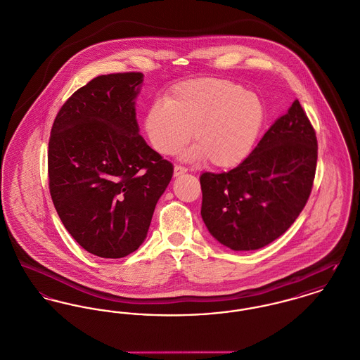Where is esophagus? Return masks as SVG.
Wrapping results in <instances>:
<instances>
[{"mask_svg":"<svg viewBox=\"0 0 360 360\" xmlns=\"http://www.w3.org/2000/svg\"><path fill=\"white\" fill-rule=\"evenodd\" d=\"M188 169L185 168V167L182 166H175L174 167V176H179V175H182V174H185Z\"/></svg>","mask_w":360,"mask_h":360,"instance_id":"34e87169","label":"esophagus"}]
</instances>
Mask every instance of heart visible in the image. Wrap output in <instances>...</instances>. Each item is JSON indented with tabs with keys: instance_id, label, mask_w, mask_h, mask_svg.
<instances>
[{
	"instance_id": "heart-1",
	"label": "heart",
	"mask_w": 360,
	"mask_h": 360,
	"mask_svg": "<svg viewBox=\"0 0 360 360\" xmlns=\"http://www.w3.org/2000/svg\"><path fill=\"white\" fill-rule=\"evenodd\" d=\"M260 100L237 83L200 78L176 84L166 103H155L145 116V131L156 152L171 156L191 139V159L218 168L238 166L250 152L263 124Z\"/></svg>"
}]
</instances>
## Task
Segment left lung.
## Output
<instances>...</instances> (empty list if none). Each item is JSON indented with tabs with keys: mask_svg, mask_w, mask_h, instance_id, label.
<instances>
[{
	"mask_svg": "<svg viewBox=\"0 0 360 360\" xmlns=\"http://www.w3.org/2000/svg\"><path fill=\"white\" fill-rule=\"evenodd\" d=\"M316 159L315 130L295 100L243 163L200 176L208 231L233 250H255L277 240L307 204Z\"/></svg>",
	"mask_w": 360,
	"mask_h": 360,
	"instance_id": "left-lung-1",
	"label": "left lung"
}]
</instances>
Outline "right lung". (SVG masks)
Returning a JSON list of instances; mask_svg holds the SVG:
<instances>
[{
	"instance_id": "add662e5",
	"label": "right lung",
	"mask_w": 360,
	"mask_h": 360,
	"mask_svg": "<svg viewBox=\"0 0 360 360\" xmlns=\"http://www.w3.org/2000/svg\"><path fill=\"white\" fill-rule=\"evenodd\" d=\"M143 75H100L57 113L48 150L49 191L74 240L98 257L137 250L174 167L139 136Z\"/></svg>"
}]
</instances>
